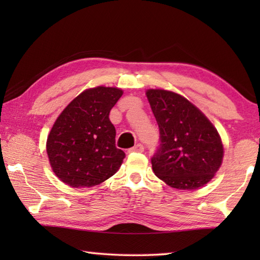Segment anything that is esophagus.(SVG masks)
<instances>
[{"instance_id":"obj_1","label":"esophagus","mask_w":260,"mask_h":260,"mask_svg":"<svg viewBox=\"0 0 260 260\" xmlns=\"http://www.w3.org/2000/svg\"><path fill=\"white\" fill-rule=\"evenodd\" d=\"M144 151V147L141 143L135 144L133 148L129 149V152H143Z\"/></svg>"}]
</instances>
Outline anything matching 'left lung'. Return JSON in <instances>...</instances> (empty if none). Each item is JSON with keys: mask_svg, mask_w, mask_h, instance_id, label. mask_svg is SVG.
Here are the masks:
<instances>
[{"mask_svg": "<svg viewBox=\"0 0 260 260\" xmlns=\"http://www.w3.org/2000/svg\"><path fill=\"white\" fill-rule=\"evenodd\" d=\"M147 98L160 135V143L151 158L153 173L181 190L203 187L222 162L223 147L218 131L181 95L148 89Z\"/></svg>", "mask_w": 260, "mask_h": 260, "instance_id": "8db88e82", "label": "left lung"}]
</instances>
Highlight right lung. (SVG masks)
Segmentation results:
<instances>
[{"instance_id": "add662e5", "label": "right lung", "mask_w": 260, "mask_h": 260, "mask_svg": "<svg viewBox=\"0 0 260 260\" xmlns=\"http://www.w3.org/2000/svg\"><path fill=\"white\" fill-rule=\"evenodd\" d=\"M122 90L99 86L78 95L57 118L47 139L50 166L73 188L94 187L117 172L125 152L116 147L109 119Z\"/></svg>"}]
</instances>
